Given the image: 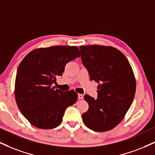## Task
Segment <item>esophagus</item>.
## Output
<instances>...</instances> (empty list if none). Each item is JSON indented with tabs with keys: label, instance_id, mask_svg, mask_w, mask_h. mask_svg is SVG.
I'll return each mask as SVG.
<instances>
[{
	"label": "esophagus",
	"instance_id": "esophagus-1",
	"mask_svg": "<svg viewBox=\"0 0 155 155\" xmlns=\"http://www.w3.org/2000/svg\"><path fill=\"white\" fill-rule=\"evenodd\" d=\"M83 94H78V99H83Z\"/></svg>",
	"mask_w": 155,
	"mask_h": 155
}]
</instances>
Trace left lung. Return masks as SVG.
Masks as SVG:
<instances>
[{"label": "left lung", "instance_id": "left-lung-1", "mask_svg": "<svg viewBox=\"0 0 155 155\" xmlns=\"http://www.w3.org/2000/svg\"><path fill=\"white\" fill-rule=\"evenodd\" d=\"M81 60L91 81L97 82L98 98L85 95L89 108L83 123L98 132L116 127L130 108L136 92V79L127 58L113 47L81 46Z\"/></svg>", "mask_w": 155, "mask_h": 155}]
</instances>
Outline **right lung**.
<instances>
[{
	"mask_svg": "<svg viewBox=\"0 0 155 155\" xmlns=\"http://www.w3.org/2000/svg\"><path fill=\"white\" fill-rule=\"evenodd\" d=\"M80 56L75 46H53L34 49L21 62L15 98L21 114L35 127H58L66 108L75 104L78 93L73 90L64 92L51 85L62 75L67 63Z\"/></svg>",
	"mask_w": 155,
	"mask_h": 155,
	"instance_id": "add662e5",
	"label": "right lung"
}]
</instances>
